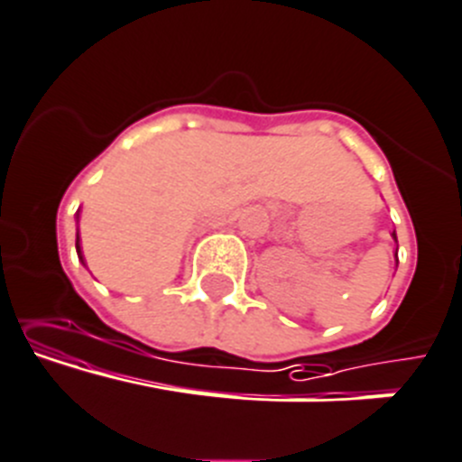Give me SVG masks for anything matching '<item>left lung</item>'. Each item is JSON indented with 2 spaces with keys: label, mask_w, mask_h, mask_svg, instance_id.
Wrapping results in <instances>:
<instances>
[{
  "label": "left lung",
  "mask_w": 462,
  "mask_h": 462,
  "mask_svg": "<svg viewBox=\"0 0 462 462\" xmlns=\"http://www.w3.org/2000/svg\"><path fill=\"white\" fill-rule=\"evenodd\" d=\"M393 236H394V234H393ZM394 240H397V236H394Z\"/></svg>",
  "instance_id": "8db88e82"
}]
</instances>
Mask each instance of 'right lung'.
Segmentation results:
<instances>
[{
  "label": "right lung",
  "instance_id": "right-lung-1",
  "mask_svg": "<svg viewBox=\"0 0 462 462\" xmlns=\"http://www.w3.org/2000/svg\"><path fill=\"white\" fill-rule=\"evenodd\" d=\"M77 254H79V258H81V261H83V256H81V247H79V234H77Z\"/></svg>",
  "mask_w": 462,
  "mask_h": 462
}]
</instances>
